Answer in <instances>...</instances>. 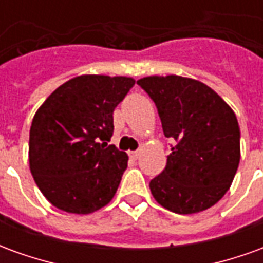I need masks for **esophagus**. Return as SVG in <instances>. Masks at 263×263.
Masks as SVG:
<instances>
[{
    "label": "esophagus",
    "instance_id": "1",
    "mask_svg": "<svg viewBox=\"0 0 263 263\" xmlns=\"http://www.w3.org/2000/svg\"><path fill=\"white\" fill-rule=\"evenodd\" d=\"M128 155H129V158H131L132 160H137L138 158H139V152H138V151H129Z\"/></svg>",
    "mask_w": 263,
    "mask_h": 263
}]
</instances>
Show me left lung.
<instances>
[{"instance_id": "obj_1", "label": "left lung", "mask_w": 263, "mask_h": 263, "mask_svg": "<svg viewBox=\"0 0 263 263\" xmlns=\"http://www.w3.org/2000/svg\"><path fill=\"white\" fill-rule=\"evenodd\" d=\"M154 101L163 134L173 145L163 172L149 187L177 214H193L220 201L239 165L241 131L230 105L204 83L180 76L137 81Z\"/></svg>"}]
</instances>
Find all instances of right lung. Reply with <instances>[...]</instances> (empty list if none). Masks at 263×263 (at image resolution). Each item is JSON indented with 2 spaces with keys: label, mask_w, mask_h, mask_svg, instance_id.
<instances>
[{
  "label": "right lung",
  "mask_w": 263,
  "mask_h": 263,
  "mask_svg": "<svg viewBox=\"0 0 263 263\" xmlns=\"http://www.w3.org/2000/svg\"><path fill=\"white\" fill-rule=\"evenodd\" d=\"M135 84L131 77L86 74L56 88L29 132V165L54 207L90 214L114 197L128 155L108 145L115 107Z\"/></svg>",
  "instance_id": "1"
}]
</instances>
